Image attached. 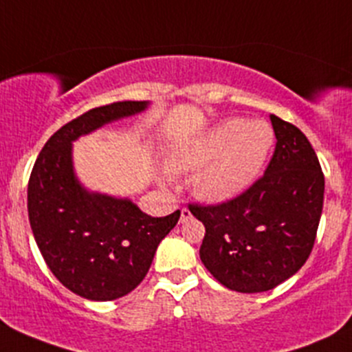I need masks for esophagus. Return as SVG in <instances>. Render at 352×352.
<instances>
[{
  "label": "esophagus",
  "instance_id": "obj_1",
  "mask_svg": "<svg viewBox=\"0 0 352 352\" xmlns=\"http://www.w3.org/2000/svg\"><path fill=\"white\" fill-rule=\"evenodd\" d=\"M192 218V212H190V209L187 208H182V211H180V223H186L187 219Z\"/></svg>",
  "mask_w": 352,
  "mask_h": 352
}]
</instances>
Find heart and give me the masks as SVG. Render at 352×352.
<instances>
[{
	"label": "heart",
	"mask_w": 352,
	"mask_h": 352,
	"mask_svg": "<svg viewBox=\"0 0 352 352\" xmlns=\"http://www.w3.org/2000/svg\"><path fill=\"white\" fill-rule=\"evenodd\" d=\"M274 143V133L262 120L226 119L179 150L172 168L179 172L206 166L196 179L204 201H228L243 192L261 173Z\"/></svg>",
	"instance_id": "1"
}]
</instances>
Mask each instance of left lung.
Segmentation results:
<instances>
[{"mask_svg": "<svg viewBox=\"0 0 352 352\" xmlns=\"http://www.w3.org/2000/svg\"><path fill=\"white\" fill-rule=\"evenodd\" d=\"M276 150L265 173L218 204L189 202L204 225L202 264L239 293H262L296 274L310 257L324 208L325 179L303 133L271 113Z\"/></svg>", "mask_w": 352, "mask_h": 352, "instance_id": "left-lung-1", "label": "left lung"}]
</instances>
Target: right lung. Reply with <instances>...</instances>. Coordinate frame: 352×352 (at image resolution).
Here are the masks:
<instances>
[{
  "mask_svg": "<svg viewBox=\"0 0 352 352\" xmlns=\"http://www.w3.org/2000/svg\"><path fill=\"white\" fill-rule=\"evenodd\" d=\"M144 107L146 102H113L69 120L49 138L28 179V219L38 250L56 279L87 300L131 293L180 218L179 209L151 218L126 199L87 192L74 179L71 141Z\"/></svg>",
  "mask_w": 352,
  "mask_h": 352,
  "instance_id": "add662e5",
  "label": "right lung"
}]
</instances>
